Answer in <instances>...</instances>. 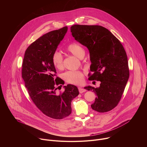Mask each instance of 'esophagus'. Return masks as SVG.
<instances>
[{"label": "esophagus", "instance_id": "34e87169", "mask_svg": "<svg viewBox=\"0 0 147 147\" xmlns=\"http://www.w3.org/2000/svg\"><path fill=\"white\" fill-rule=\"evenodd\" d=\"M78 90H79V92H80V93H82L86 92V90H85V89H83V88H80V87L78 88Z\"/></svg>", "mask_w": 147, "mask_h": 147}]
</instances>
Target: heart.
I'll return each mask as SVG.
<instances>
[{
	"label": "heart",
	"instance_id": "1",
	"mask_svg": "<svg viewBox=\"0 0 147 147\" xmlns=\"http://www.w3.org/2000/svg\"><path fill=\"white\" fill-rule=\"evenodd\" d=\"M66 49L69 52L80 58L85 55L84 49L78 43H70ZM51 59L54 66L57 69H61L63 67V56L61 53L55 51L52 55ZM63 78L67 82L74 85L82 84L84 80V74L80 71H68L64 73Z\"/></svg>",
	"mask_w": 147,
	"mask_h": 147
}]
</instances>
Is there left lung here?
Here are the masks:
<instances>
[{
	"mask_svg": "<svg viewBox=\"0 0 147 147\" xmlns=\"http://www.w3.org/2000/svg\"><path fill=\"white\" fill-rule=\"evenodd\" d=\"M70 30L74 39L89 50L93 73L89 80L101 82L98 88H85L96 94L92 108L100 113L112 110L119 102L129 76L123 46L109 30L101 26L75 24Z\"/></svg>",
	"mask_w": 147,
	"mask_h": 147,
	"instance_id": "1",
	"label": "left lung"
}]
</instances>
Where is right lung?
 <instances>
[{
	"instance_id": "1",
	"label": "right lung",
	"mask_w": 147,
	"mask_h": 147,
	"mask_svg": "<svg viewBox=\"0 0 147 147\" xmlns=\"http://www.w3.org/2000/svg\"><path fill=\"white\" fill-rule=\"evenodd\" d=\"M67 31L66 26L40 36L26 49L22 64V78L32 101L43 114L54 119L69 116L71 101L79 94L77 86L71 84L64 86L63 92H56L55 86L64 81L55 78L57 72L51 58Z\"/></svg>"
}]
</instances>
